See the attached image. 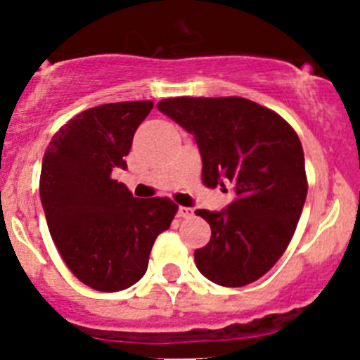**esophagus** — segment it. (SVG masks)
I'll list each match as a JSON object with an SVG mask.
<instances>
[{"label": "esophagus", "mask_w": 360, "mask_h": 360, "mask_svg": "<svg viewBox=\"0 0 360 360\" xmlns=\"http://www.w3.org/2000/svg\"><path fill=\"white\" fill-rule=\"evenodd\" d=\"M177 216H179V217H191V216H193V209H190V207H179V209H177Z\"/></svg>", "instance_id": "34e87169"}]
</instances>
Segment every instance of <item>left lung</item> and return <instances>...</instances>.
Wrapping results in <instances>:
<instances>
[{
    "label": "left lung",
    "instance_id": "1",
    "mask_svg": "<svg viewBox=\"0 0 360 360\" xmlns=\"http://www.w3.org/2000/svg\"><path fill=\"white\" fill-rule=\"evenodd\" d=\"M157 108L195 137L203 184L235 193L226 209L195 210L210 224L209 244L195 250L197 268L224 288L257 281L288 249L307 200L300 137L244 97H174Z\"/></svg>",
    "mask_w": 360,
    "mask_h": 360
}]
</instances>
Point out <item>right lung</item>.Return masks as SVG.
Returning a JSON list of instances; mask_svg holds the SVG:
<instances>
[{
	"label": "right lung",
	"instance_id": "obj_1",
	"mask_svg": "<svg viewBox=\"0 0 360 360\" xmlns=\"http://www.w3.org/2000/svg\"><path fill=\"white\" fill-rule=\"evenodd\" d=\"M151 110V101L90 108L59 129L43 157L39 197L50 235L75 277L96 291L139 282L155 238L177 212L169 198L139 200L111 177L127 167L134 134Z\"/></svg>",
	"mask_w": 360,
	"mask_h": 360
}]
</instances>
